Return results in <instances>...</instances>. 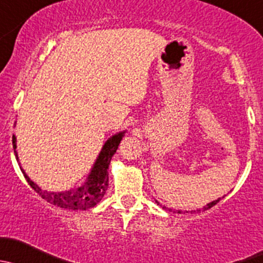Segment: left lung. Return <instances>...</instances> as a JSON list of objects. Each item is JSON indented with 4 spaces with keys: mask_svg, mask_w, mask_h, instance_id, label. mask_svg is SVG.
Wrapping results in <instances>:
<instances>
[{
    "mask_svg": "<svg viewBox=\"0 0 263 263\" xmlns=\"http://www.w3.org/2000/svg\"><path fill=\"white\" fill-rule=\"evenodd\" d=\"M223 197H224V196H223ZM219 201H220V197H219L218 200H214V201L210 202V204H208L206 206H204V209H202V210H208V209H210V208H213L214 205L218 204ZM156 202H157V204L159 205V202L157 201V200H156ZM163 209H164V210H170V212H173V213H178V214L182 213V212H181V210H172V209H168V208H166V206H163ZM199 212H201V210L197 209V210H191V212H186V213H191V214H194V213H199Z\"/></svg>",
    "mask_w": 263,
    "mask_h": 263,
    "instance_id": "obj_1",
    "label": "left lung"
}]
</instances>
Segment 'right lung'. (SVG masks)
Returning a JSON list of instances; mask_svg holds the SVG:
<instances>
[{
  "label": "right lung",
  "mask_w": 263,
  "mask_h": 263,
  "mask_svg": "<svg viewBox=\"0 0 263 263\" xmlns=\"http://www.w3.org/2000/svg\"><path fill=\"white\" fill-rule=\"evenodd\" d=\"M124 134H125V132L116 133L115 135H112L111 138L106 140L101 152H100L99 157H97L96 162H95L93 167L91 168V172L86 182L80 187L73 189V190L62 192H49L47 190H42L36 183L32 182L30 177L24 172L21 167L20 168L29 185L34 189V191L39 194V196L47 200L49 204L67 210H87L90 208H93L96 204H99L102 197H104V195L106 194L107 186H109V172H107V170H109L110 161H111L114 154L116 153V149H118ZM12 144L16 159H18L17 152H16L15 135L12 137Z\"/></svg>",
  "instance_id": "right-lung-1"
}]
</instances>
